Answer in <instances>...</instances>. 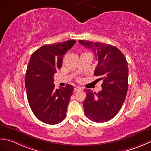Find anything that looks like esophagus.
Listing matches in <instances>:
<instances>
[{
    "instance_id": "1",
    "label": "esophagus",
    "mask_w": 151,
    "mask_h": 151,
    "mask_svg": "<svg viewBox=\"0 0 151 151\" xmlns=\"http://www.w3.org/2000/svg\"><path fill=\"white\" fill-rule=\"evenodd\" d=\"M81 90H82V88L81 87H75L74 88V91L75 92H78V91H81Z\"/></svg>"
}]
</instances>
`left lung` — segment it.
<instances>
[{
	"instance_id": "8db88e82",
	"label": "left lung",
	"mask_w": 151,
	"mask_h": 151,
	"mask_svg": "<svg viewBox=\"0 0 151 151\" xmlns=\"http://www.w3.org/2000/svg\"><path fill=\"white\" fill-rule=\"evenodd\" d=\"M91 49L98 61L94 75L103 79L101 91L98 93L85 89L83 103L85 114L96 122L112 119L124 103L128 87V66L124 54L115 46L101 42L79 40Z\"/></svg>"
}]
</instances>
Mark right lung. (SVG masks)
I'll use <instances>...</instances> for the list:
<instances>
[{
    "instance_id": "right-lung-1",
    "label": "right lung",
    "mask_w": 151,
    "mask_h": 151,
    "mask_svg": "<svg viewBox=\"0 0 151 151\" xmlns=\"http://www.w3.org/2000/svg\"><path fill=\"white\" fill-rule=\"evenodd\" d=\"M76 40L44 45L32 54L24 77L27 99L37 119L48 124H57L65 119L73 87L55 89L53 76L62 67L64 55Z\"/></svg>"
}]
</instances>
